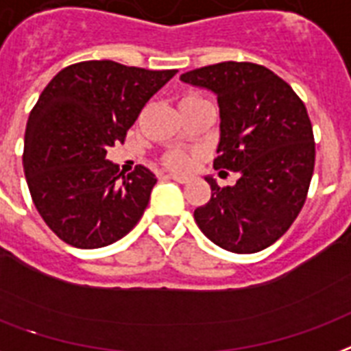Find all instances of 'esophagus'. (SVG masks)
I'll return each instance as SVG.
<instances>
[{
	"label": "esophagus",
	"instance_id": "esophagus-1",
	"mask_svg": "<svg viewBox=\"0 0 351 351\" xmlns=\"http://www.w3.org/2000/svg\"><path fill=\"white\" fill-rule=\"evenodd\" d=\"M167 178H171V180H175V182H180V184H186L189 180V176H186V175H175V173H171V175H167Z\"/></svg>",
	"mask_w": 351,
	"mask_h": 351
}]
</instances>
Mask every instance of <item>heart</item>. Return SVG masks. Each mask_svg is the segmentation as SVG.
<instances>
[{"mask_svg":"<svg viewBox=\"0 0 351 351\" xmlns=\"http://www.w3.org/2000/svg\"><path fill=\"white\" fill-rule=\"evenodd\" d=\"M188 98H197V96H188ZM188 98H184V100H188ZM162 163L173 171H184L191 165V156L182 152V150H169L163 154Z\"/></svg>","mask_w":351,"mask_h":351,"instance_id":"heart-1","label":"heart"}]
</instances>
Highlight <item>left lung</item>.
I'll list each match as a JSON object with an SVG mask.
<instances>
[{"label": "left lung", "mask_w": 351, "mask_h": 351, "mask_svg": "<svg viewBox=\"0 0 351 351\" xmlns=\"http://www.w3.org/2000/svg\"><path fill=\"white\" fill-rule=\"evenodd\" d=\"M215 93L221 117L215 169L240 173L234 186L206 178L212 197L193 212L202 234L230 253L269 247L294 223L314 171L307 108L285 80L255 63L208 64L180 76Z\"/></svg>", "instance_id": "left-lung-1"}]
</instances>
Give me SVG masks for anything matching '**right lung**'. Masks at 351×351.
Masks as SVG:
<instances>
[{"label":"right lung","instance_id":"add662e5","mask_svg":"<svg viewBox=\"0 0 351 351\" xmlns=\"http://www.w3.org/2000/svg\"><path fill=\"white\" fill-rule=\"evenodd\" d=\"M175 74L83 61L38 96L25 126L23 173L38 214L64 243L106 247L141 219L156 175L143 165L119 173L106 154Z\"/></svg>","mask_w":351,"mask_h":351}]
</instances>
